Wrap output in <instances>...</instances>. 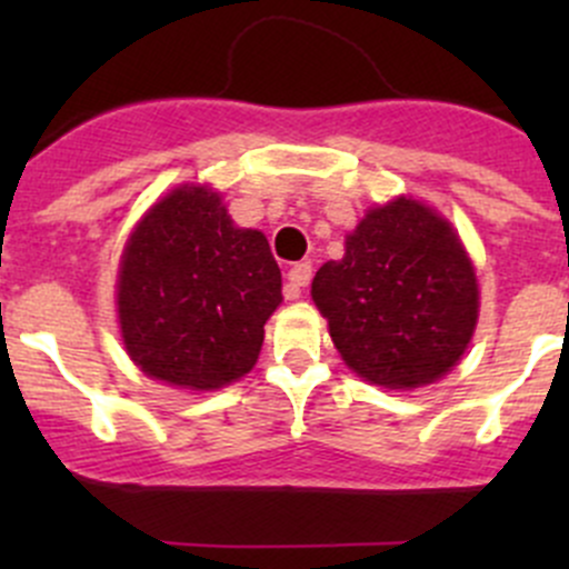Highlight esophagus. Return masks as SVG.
I'll return each instance as SVG.
<instances>
[{
  "instance_id": "34e87169",
  "label": "esophagus",
  "mask_w": 569,
  "mask_h": 569,
  "mask_svg": "<svg viewBox=\"0 0 569 569\" xmlns=\"http://www.w3.org/2000/svg\"><path fill=\"white\" fill-rule=\"evenodd\" d=\"M311 272H313L311 261H300L289 269V283H286V297H289V300H297L302 286L311 283Z\"/></svg>"
}]
</instances>
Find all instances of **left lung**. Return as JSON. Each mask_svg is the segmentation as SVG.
Returning <instances> with one entry per match:
<instances>
[{"label":"left lung","mask_w":569,"mask_h":569,"mask_svg":"<svg viewBox=\"0 0 569 569\" xmlns=\"http://www.w3.org/2000/svg\"><path fill=\"white\" fill-rule=\"evenodd\" d=\"M343 248L311 283L343 363L391 391L449 375L479 319L473 263L451 222L401 194L369 209Z\"/></svg>","instance_id":"left-lung-1"}]
</instances>
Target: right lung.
I'll use <instances>...</instances> for the list:
<instances>
[{
  "instance_id": "1",
  "label": "right lung",
  "mask_w": 569,
  "mask_h": 569,
  "mask_svg": "<svg viewBox=\"0 0 569 569\" xmlns=\"http://www.w3.org/2000/svg\"><path fill=\"white\" fill-rule=\"evenodd\" d=\"M283 302L261 231L237 228L220 192L181 183L137 222L120 256L118 319L142 375L214 391L256 366Z\"/></svg>"
}]
</instances>
